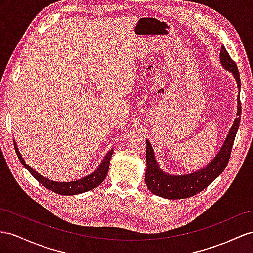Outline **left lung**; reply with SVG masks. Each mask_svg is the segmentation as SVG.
<instances>
[{
    "instance_id": "8db88e82",
    "label": "left lung",
    "mask_w": 253,
    "mask_h": 253,
    "mask_svg": "<svg viewBox=\"0 0 253 253\" xmlns=\"http://www.w3.org/2000/svg\"><path fill=\"white\" fill-rule=\"evenodd\" d=\"M220 62H221L222 66L226 70L233 73L237 81V85L241 88V79H239L238 68L235 62L231 59L224 46L221 47V51H220ZM241 114V99H238V118L235 120L234 124H233L230 134L228 135L223 146L221 147V151L219 152L216 158L209 166L205 167L204 169L196 173L188 174V175L172 176L169 175V174L161 172L158 165L156 164V160H155L152 145L148 143V141H146L145 184L147 188L150 189L151 192L156 194V196L177 200L196 196L197 193L205 189L207 186H210L223 172L226 165L229 163L233 143H234L239 123H241V116H239Z\"/></svg>"
}]
</instances>
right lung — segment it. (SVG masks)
<instances>
[{"mask_svg": "<svg viewBox=\"0 0 253 253\" xmlns=\"http://www.w3.org/2000/svg\"><path fill=\"white\" fill-rule=\"evenodd\" d=\"M15 150H16L19 160H20L21 164L25 167V169H27L32 174V176H34V178H36L38 182H40L42 186L46 187V188H48L49 190L53 191L55 193L62 194V196H75V194L86 192L88 190H92V189L96 188L97 186H99L103 182V179H105L107 176L110 159H111L112 153H113L112 150L108 152V154L106 155V157L103 158L100 166L97 168V170L95 172H93L92 174H89L88 176L81 178V179H78V180H74V182L57 183V182H53V180H49L48 178L43 177L42 175H41V174H38L36 171L32 169L29 165L25 164L23 158L21 157L20 153H19V151H18L16 143H15Z\"/></svg>", "mask_w": 253, "mask_h": 253, "instance_id": "add662e5", "label": "right lung"}]
</instances>
